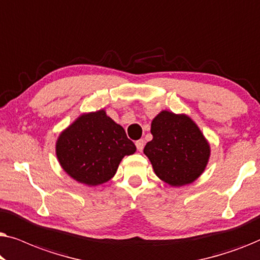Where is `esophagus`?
Masks as SVG:
<instances>
[{
  "label": "esophagus",
  "instance_id": "34e87169",
  "mask_svg": "<svg viewBox=\"0 0 260 260\" xmlns=\"http://www.w3.org/2000/svg\"><path fill=\"white\" fill-rule=\"evenodd\" d=\"M136 147H137V150L138 151H142L144 148V141L143 140H138L136 141Z\"/></svg>",
  "mask_w": 260,
  "mask_h": 260
}]
</instances>
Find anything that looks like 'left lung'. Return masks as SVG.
Instances as JSON below:
<instances>
[{
  "mask_svg": "<svg viewBox=\"0 0 260 260\" xmlns=\"http://www.w3.org/2000/svg\"><path fill=\"white\" fill-rule=\"evenodd\" d=\"M152 140L144 147L156 176L172 187L193 183L211 157V144L186 113L162 110L152 119Z\"/></svg>",
  "mask_w": 260,
  "mask_h": 260,
  "instance_id": "1",
  "label": "left lung"
}]
</instances>
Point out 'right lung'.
I'll use <instances>...</instances> for the list:
<instances>
[{"label":"right lung","instance_id":"right-lung-1","mask_svg":"<svg viewBox=\"0 0 260 260\" xmlns=\"http://www.w3.org/2000/svg\"><path fill=\"white\" fill-rule=\"evenodd\" d=\"M135 152L136 147L125 130L104 109L81 113L55 142L56 158L63 172L88 187L111 180L124 156Z\"/></svg>","mask_w":260,"mask_h":260}]
</instances>
